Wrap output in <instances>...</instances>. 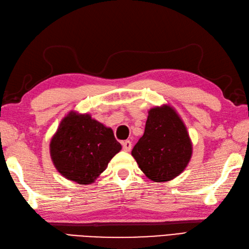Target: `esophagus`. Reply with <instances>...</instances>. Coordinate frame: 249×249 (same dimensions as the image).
<instances>
[{"label": "esophagus", "mask_w": 249, "mask_h": 249, "mask_svg": "<svg viewBox=\"0 0 249 249\" xmlns=\"http://www.w3.org/2000/svg\"><path fill=\"white\" fill-rule=\"evenodd\" d=\"M123 149L124 152H130L132 149V142L130 140H125L123 142Z\"/></svg>", "instance_id": "34e87169"}]
</instances>
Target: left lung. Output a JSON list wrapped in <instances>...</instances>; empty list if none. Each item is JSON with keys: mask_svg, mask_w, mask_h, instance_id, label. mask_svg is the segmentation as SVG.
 <instances>
[{"mask_svg": "<svg viewBox=\"0 0 249 249\" xmlns=\"http://www.w3.org/2000/svg\"><path fill=\"white\" fill-rule=\"evenodd\" d=\"M193 142L186 125L169 104L149 110L142 137L132 156L145 176L155 182L173 180L191 161Z\"/></svg>", "mask_w": 249, "mask_h": 249, "instance_id": "obj_1", "label": "left lung"}]
</instances>
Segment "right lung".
Returning a JSON list of instances; mask_svg holds the SVG:
<instances>
[{
  "mask_svg": "<svg viewBox=\"0 0 249 249\" xmlns=\"http://www.w3.org/2000/svg\"><path fill=\"white\" fill-rule=\"evenodd\" d=\"M122 150L113 130L89 113L71 110L60 120L51 137L49 151L53 165L66 179L92 184Z\"/></svg>",
  "mask_w": 249,
  "mask_h": 249,
  "instance_id": "obj_1",
  "label": "right lung"
}]
</instances>
